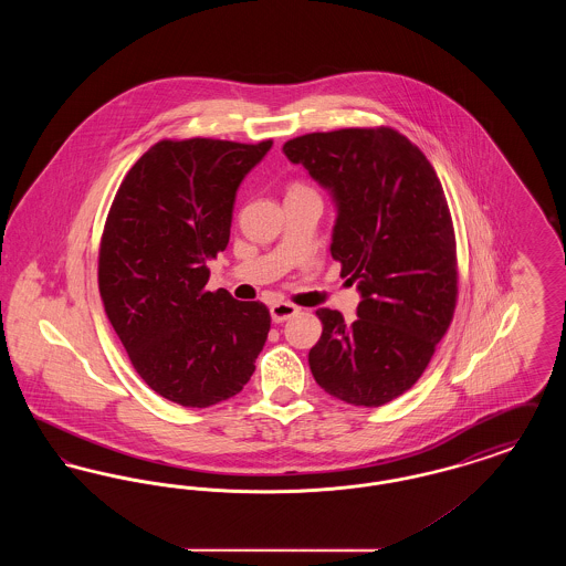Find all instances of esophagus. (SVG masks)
<instances>
[{"mask_svg": "<svg viewBox=\"0 0 566 566\" xmlns=\"http://www.w3.org/2000/svg\"><path fill=\"white\" fill-rule=\"evenodd\" d=\"M270 314L273 323H284V321H289V318H293L295 314H298V307L293 305V303L277 301V303H271Z\"/></svg>", "mask_w": 566, "mask_h": 566, "instance_id": "obj_1", "label": "esophagus"}]
</instances>
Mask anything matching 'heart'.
I'll list each match as a JSON object with an SVG mask.
<instances>
[{
	"label": "heart",
	"instance_id": "heart-1",
	"mask_svg": "<svg viewBox=\"0 0 566 566\" xmlns=\"http://www.w3.org/2000/svg\"><path fill=\"white\" fill-rule=\"evenodd\" d=\"M295 189H301V187H295ZM295 189H293V190H295Z\"/></svg>",
	"mask_w": 566,
	"mask_h": 566
}]
</instances>
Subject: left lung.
Wrapping results in <instances>:
<instances>
[{"instance_id": "left-lung-1", "label": "left lung", "mask_w": 566, "mask_h": 566, "mask_svg": "<svg viewBox=\"0 0 566 566\" xmlns=\"http://www.w3.org/2000/svg\"><path fill=\"white\" fill-rule=\"evenodd\" d=\"M282 153L335 203L331 256L356 282L348 324L321 307L312 376L335 399L379 407L424 374L457 307V242L448 201L427 157L392 129L307 134Z\"/></svg>"}]
</instances>
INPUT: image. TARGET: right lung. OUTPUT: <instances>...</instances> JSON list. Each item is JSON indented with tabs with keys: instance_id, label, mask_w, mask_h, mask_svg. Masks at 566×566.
<instances>
[{
	"instance_id": "add662e5",
	"label": "right lung",
	"mask_w": 566,
	"mask_h": 566,
	"mask_svg": "<svg viewBox=\"0 0 566 566\" xmlns=\"http://www.w3.org/2000/svg\"><path fill=\"white\" fill-rule=\"evenodd\" d=\"M273 142L163 139L109 208L99 293L139 377L182 407L238 395L270 333L261 301L210 293L208 261L229 243L235 195Z\"/></svg>"
}]
</instances>
